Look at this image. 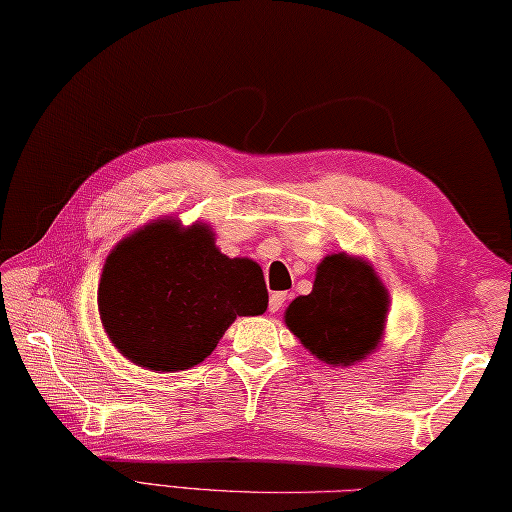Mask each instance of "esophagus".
I'll use <instances>...</instances> for the list:
<instances>
[{
  "label": "esophagus",
  "mask_w": 512,
  "mask_h": 512,
  "mask_svg": "<svg viewBox=\"0 0 512 512\" xmlns=\"http://www.w3.org/2000/svg\"><path fill=\"white\" fill-rule=\"evenodd\" d=\"M287 298H289V294H287V292H274L272 296H269V312L276 314V312L281 310V307L285 305Z\"/></svg>",
  "instance_id": "obj_1"
}]
</instances>
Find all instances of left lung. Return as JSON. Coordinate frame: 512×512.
Wrapping results in <instances>:
<instances>
[{
	"mask_svg": "<svg viewBox=\"0 0 512 512\" xmlns=\"http://www.w3.org/2000/svg\"><path fill=\"white\" fill-rule=\"evenodd\" d=\"M390 294L368 258L327 254L316 265L312 292L296 296L285 325L330 368L361 363L383 343Z\"/></svg>",
	"mask_w": 512,
	"mask_h": 512,
	"instance_id": "8db88e82",
	"label": "left lung"
}]
</instances>
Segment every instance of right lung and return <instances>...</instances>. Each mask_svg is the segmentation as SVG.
Here are the masks:
<instances>
[{
    "label": "right lung",
    "instance_id": "1",
    "mask_svg": "<svg viewBox=\"0 0 512 512\" xmlns=\"http://www.w3.org/2000/svg\"><path fill=\"white\" fill-rule=\"evenodd\" d=\"M267 310L263 269L229 258L211 225L158 218L111 249L98 312L115 350L151 372H180L216 350L236 316Z\"/></svg>",
    "mask_w": 512,
    "mask_h": 512
}]
</instances>
